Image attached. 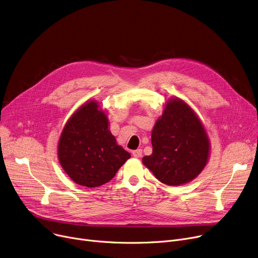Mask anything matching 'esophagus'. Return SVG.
Returning a JSON list of instances; mask_svg holds the SVG:
<instances>
[{
    "label": "esophagus",
    "instance_id": "34e87169",
    "mask_svg": "<svg viewBox=\"0 0 258 258\" xmlns=\"http://www.w3.org/2000/svg\"><path fill=\"white\" fill-rule=\"evenodd\" d=\"M133 156L135 158H141L142 156V150H140V148H138V150L136 151H133Z\"/></svg>",
    "mask_w": 258,
    "mask_h": 258
}]
</instances>
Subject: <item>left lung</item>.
I'll return each instance as SVG.
<instances>
[{
	"instance_id": "obj_1",
	"label": "left lung",
	"mask_w": 258,
	"mask_h": 258,
	"mask_svg": "<svg viewBox=\"0 0 258 258\" xmlns=\"http://www.w3.org/2000/svg\"><path fill=\"white\" fill-rule=\"evenodd\" d=\"M153 154L143 164L162 183L178 186L196 179L206 166L210 143L192 108L180 98L169 99L152 132Z\"/></svg>"
}]
</instances>
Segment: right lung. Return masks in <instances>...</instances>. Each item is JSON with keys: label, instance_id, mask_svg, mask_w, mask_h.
Masks as SVG:
<instances>
[{"label": "right lung", "instance_id": "1", "mask_svg": "<svg viewBox=\"0 0 258 258\" xmlns=\"http://www.w3.org/2000/svg\"><path fill=\"white\" fill-rule=\"evenodd\" d=\"M58 160L78 185L98 187L111 181L131 154L118 145L98 102H86L67 121L58 141Z\"/></svg>", "mask_w": 258, "mask_h": 258}]
</instances>
